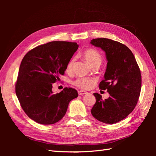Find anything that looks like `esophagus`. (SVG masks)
<instances>
[{
  "label": "esophagus",
  "mask_w": 156,
  "mask_h": 156,
  "mask_svg": "<svg viewBox=\"0 0 156 156\" xmlns=\"http://www.w3.org/2000/svg\"><path fill=\"white\" fill-rule=\"evenodd\" d=\"M78 94H79V95L83 96V95H84V94H87V92L84 91V90H79V91H78Z\"/></svg>",
  "instance_id": "esophagus-1"
}]
</instances>
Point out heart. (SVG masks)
<instances>
[{
  "instance_id": "obj_1",
  "label": "heart",
  "mask_w": 156,
  "mask_h": 156,
  "mask_svg": "<svg viewBox=\"0 0 156 156\" xmlns=\"http://www.w3.org/2000/svg\"><path fill=\"white\" fill-rule=\"evenodd\" d=\"M83 55L84 58L91 66L95 64L100 65L101 62V56L100 53L95 49H87L84 51ZM75 60V57L72 58L68 63L66 69L68 72L72 70ZM94 83H95V79L90 77H78L73 82L74 85L82 89H89Z\"/></svg>"
}]
</instances>
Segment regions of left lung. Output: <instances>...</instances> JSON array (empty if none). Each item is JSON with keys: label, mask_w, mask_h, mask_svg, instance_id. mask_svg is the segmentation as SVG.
<instances>
[{"label": "left lung", "mask_w": 156, "mask_h": 156, "mask_svg": "<svg viewBox=\"0 0 156 156\" xmlns=\"http://www.w3.org/2000/svg\"><path fill=\"white\" fill-rule=\"evenodd\" d=\"M90 44L105 53L107 69L99 87L107 90L110 95L103 100L100 94L94 93L96 102L91 113L100 122L115 124L128 116L137 103L141 89L140 71L126 45L107 38L93 39Z\"/></svg>", "instance_id": "obj_1"}]
</instances>
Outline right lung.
I'll list each match as a JSON object with an SVG mask.
<instances>
[{"instance_id":"1","label":"right lung","mask_w":156,"mask_h":156,"mask_svg":"<svg viewBox=\"0 0 156 156\" xmlns=\"http://www.w3.org/2000/svg\"><path fill=\"white\" fill-rule=\"evenodd\" d=\"M78 47L75 42L51 41L32 49L23 57L16 93L23 111L37 123L49 125L58 122L69 103L78 96L72 88L56 94L52 91V84L64 74Z\"/></svg>"}]
</instances>
